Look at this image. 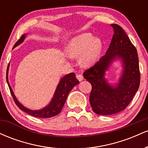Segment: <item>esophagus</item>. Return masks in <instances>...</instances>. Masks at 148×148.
<instances>
[{
    "mask_svg": "<svg viewBox=\"0 0 148 148\" xmlns=\"http://www.w3.org/2000/svg\"><path fill=\"white\" fill-rule=\"evenodd\" d=\"M76 78H77V79L79 80V81H83V79H84V77H83V76L81 75V74H76Z\"/></svg>",
    "mask_w": 148,
    "mask_h": 148,
    "instance_id": "34e87169",
    "label": "esophagus"
}]
</instances>
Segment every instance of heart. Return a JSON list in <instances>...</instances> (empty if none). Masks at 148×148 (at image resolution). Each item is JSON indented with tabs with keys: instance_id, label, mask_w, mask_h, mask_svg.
Returning <instances> with one entry per match:
<instances>
[{
	"instance_id": "obj_1",
	"label": "heart",
	"mask_w": 148,
	"mask_h": 148,
	"mask_svg": "<svg viewBox=\"0 0 148 148\" xmlns=\"http://www.w3.org/2000/svg\"><path fill=\"white\" fill-rule=\"evenodd\" d=\"M102 50V43L95 39L90 33H85L72 39L67 46V53L71 58H81V62L89 67L96 62Z\"/></svg>"
}]
</instances>
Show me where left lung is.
I'll use <instances>...</instances> for the list:
<instances>
[{
    "mask_svg": "<svg viewBox=\"0 0 148 148\" xmlns=\"http://www.w3.org/2000/svg\"><path fill=\"white\" fill-rule=\"evenodd\" d=\"M114 29L111 44L105 55L84 72V76L92 85L90 103L93 111L98 115H108L123 111L130 104L140 85L138 53L123 28L111 24ZM123 60L124 71L116 86L107 84L105 72L114 59Z\"/></svg>",
    "mask_w": 148,
    "mask_h": 148,
    "instance_id": "left-lung-1",
    "label": "left lung"
}]
</instances>
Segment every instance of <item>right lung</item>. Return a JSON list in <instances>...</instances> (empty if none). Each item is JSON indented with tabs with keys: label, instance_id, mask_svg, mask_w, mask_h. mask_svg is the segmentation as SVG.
<instances>
[{
	"label": "right lung",
	"instance_id": "1",
	"mask_svg": "<svg viewBox=\"0 0 148 148\" xmlns=\"http://www.w3.org/2000/svg\"><path fill=\"white\" fill-rule=\"evenodd\" d=\"M25 35H23L22 36L18 39L17 42L15 43L14 47L21 44L24 40ZM8 68H9V64L8 66V69H7V74H6V79L7 82H8V86H9L10 92H11L12 96L13 99H14L15 103L16 104L18 108L21 110V111L25 112V113H28L29 115H33V116L37 117V118H51V117L56 116L58 114L60 113L61 110L63 108L64 103H65L66 99H67V96H68L69 92L72 90V89L74 87V86L77 85L79 83L78 79H76L74 73H70V74H67L61 79L60 83L58 85V87L56 88V90L55 92V94L53 95L51 101L47 106L45 108H42L39 111H32V110L28 109L25 107L18 101L16 99V97L14 95L12 90L10 87L9 82H8Z\"/></svg>",
	"mask_w": 148,
	"mask_h": 148
}]
</instances>
